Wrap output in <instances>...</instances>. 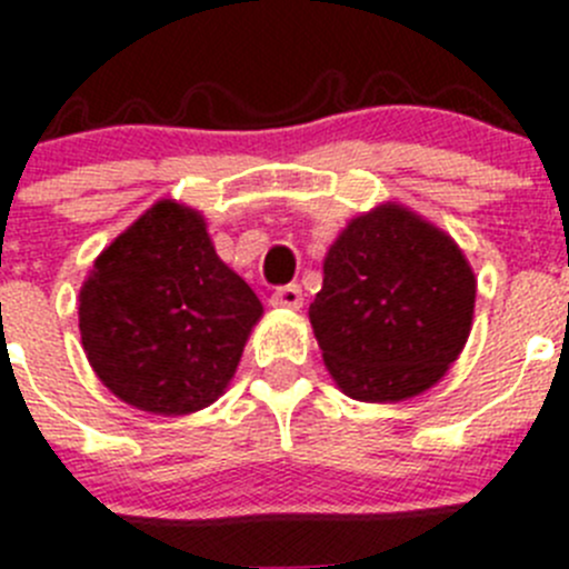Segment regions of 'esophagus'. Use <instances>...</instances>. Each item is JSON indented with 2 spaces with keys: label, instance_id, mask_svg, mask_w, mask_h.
<instances>
[{
  "label": "esophagus",
  "instance_id": "esophagus-1",
  "mask_svg": "<svg viewBox=\"0 0 569 569\" xmlns=\"http://www.w3.org/2000/svg\"><path fill=\"white\" fill-rule=\"evenodd\" d=\"M272 306H278V309L297 311L300 306H303V289H300L297 283L280 286V289H274V295H272Z\"/></svg>",
  "mask_w": 569,
  "mask_h": 569
}]
</instances>
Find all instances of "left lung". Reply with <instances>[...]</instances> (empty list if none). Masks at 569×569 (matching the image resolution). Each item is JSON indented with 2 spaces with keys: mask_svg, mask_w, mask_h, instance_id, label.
<instances>
[{
  "mask_svg": "<svg viewBox=\"0 0 569 569\" xmlns=\"http://www.w3.org/2000/svg\"><path fill=\"white\" fill-rule=\"evenodd\" d=\"M476 274L459 243L397 201L348 221L309 306L346 397L402 402L442 380L473 326Z\"/></svg>",
  "mask_w": 569,
  "mask_h": 569,
  "instance_id": "8db88e82",
  "label": "left lung"
}]
</instances>
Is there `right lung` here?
<instances>
[{"label":"right lung","mask_w":569,"mask_h":569,"mask_svg":"<svg viewBox=\"0 0 569 569\" xmlns=\"http://www.w3.org/2000/svg\"><path fill=\"white\" fill-rule=\"evenodd\" d=\"M263 317L258 295L212 247L203 214L163 198L96 258L79 331L110 393L158 417L212 406Z\"/></svg>","instance_id":"1"}]
</instances>
